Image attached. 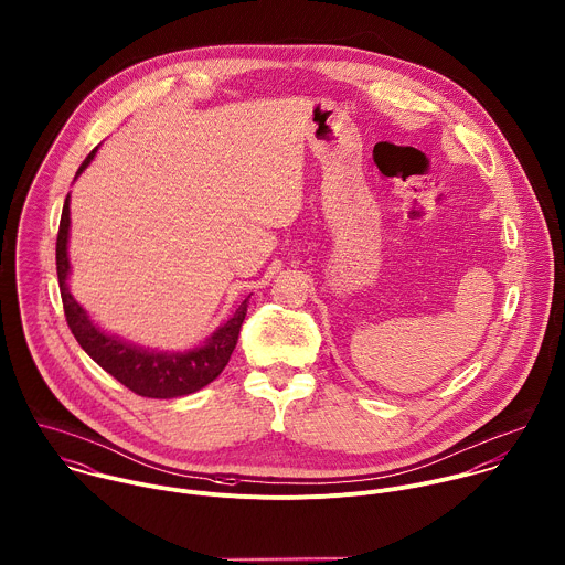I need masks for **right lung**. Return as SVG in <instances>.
<instances>
[{"mask_svg": "<svg viewBox=\"0 0 565 565\" xmlns=\"http://www.w3.org/2000/svg\"><path fill=\"white\" fill-rule=\"evenodd\" d=\"M98 149V147H96ZM96 149L83 160L74 180L87 169L94 160ZM70 193L63 202L58 235H56V275L58 290L63 299L65 321L78 341V345L87 352V356L98 363L107 374H111L118 383L145 398H178L189 396L211 381H215L226 367L239 337V328L244 323L250 295L237 306L235 315L222 323L206 341L198 348L184 352L169 350H151L136 343H129L116 334L105 332L98 323L92 321L87 310L72 297L67 279H70Z\"/></svg>", "mask_w": 565, "mask_h": 565, "instance_id": "obj_1", "label": "right lung"}]
</instances>
